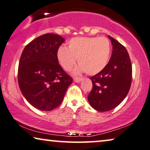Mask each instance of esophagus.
I'll return each instance as SVG.
<instances>
[{
    "label": "esophagus",
    "instance_id": "esophagus-1",
    "mask_svg": "<svg viewBox=\"0 0 150 150\" xmlns=\"http://www.w3.org/2000/svg\"><path fill=\"white\" fill-rule=\"evenodd\" d=\"M82 80V78H80V77H75L74 78V81L77 82V83H79V82H80Z\"/></svg>",
    "mask_w": 150,
    "mask_h": 150
}]
</instances>
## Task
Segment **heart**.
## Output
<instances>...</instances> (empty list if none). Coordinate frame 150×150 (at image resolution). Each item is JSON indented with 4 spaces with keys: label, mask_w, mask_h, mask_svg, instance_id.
<instances>
[{
    "label": "heart",
    "mask_w": 150,
    "mask_h": 150,
    "mask_svg": "<svg viewBox=\"0 0 150 150\" xmlns=\"http://www.w3.org/2000/svg\"><path fill=\"white\" fill-rule=\"evenodd\" d=\"M111 45L105 37H77L68 41V47L57 50V59L61 67L70 71L76 63L80 64L75 74L85 71L88 75H95L103 70L109 62Z\"/></svg>",
    "instance_id": "obj_1"
}]
</instances>
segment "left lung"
Returning <instances> with one entry per match:
<instances>
[{
    "label": "left lung",
    "mask_w": 150,
    "mask_h": 150,
    "mask_svg": "<svg viewBox=\"0 0 150 150\" xmlns=\"http://www.w3.org/2000/svg\"><path fill=\"white\" fill-rule=\"evenodd\" d=\"M108 37L113 46L110 60L103 70L90 77L93 88L88 100L99 112L117 107L127 95L132 81V65L127 49L114 38Z\"/></svg>",
    "instance_id": "8db88e82"
}]
</instances>
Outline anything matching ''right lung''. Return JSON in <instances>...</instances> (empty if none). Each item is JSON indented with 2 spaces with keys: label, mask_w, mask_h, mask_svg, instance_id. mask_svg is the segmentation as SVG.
I'll return each mask as SVG.
<instances>
[{
  "label": "right lung",
  "mask_w": 150,
  "mask_h": 150,
  "mask_svg": "<svg viewBox=\"0 0 150 150\" xmlns=\"http://www.w3.org/2000/svg\"><path fill=\"white\" fill-rule=\"evenodd\" d=\"M66 41L55 34H45L27 45L18 68V84L28 103L42 111L57 108L72 82L57 59V52Z\"/></svg>",
  "instance_id": "obj_1"
}]
</instances>
